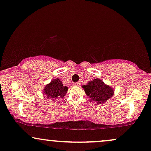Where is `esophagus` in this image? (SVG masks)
Instances as JSON below:
<instances>
[{"instance_id":"1","label":"esophagus","mask_w":151,"mask_h":151,"mask_svg":"<svg viewBox=\"0 0 151 151\" xmlns=\"http://www.w3.org/2000/svg\"><path fill=\"white\" fill-rule=\"evenodd\" d=\"M80 84H81V83H80V82H78L77 83H74L73 85L74 86H80Z\"/></svg>"}]
</instances>
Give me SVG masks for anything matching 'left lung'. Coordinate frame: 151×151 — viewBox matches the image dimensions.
I'll return each instance as SVG.
<instances>
[{
  "instance_id": "8db88e82",
  "label": "left lung",
  "mask_w": 151,
  "mask_h": 151,
  "mask_svg": "<svg viewBox=\"0 0 151 151\" xmlns=\"http://www.w3.org/2000/svg\"><path fill=\"white\" fill-rule=\"evenodd\" d=\"M82 87L90 99V102H94L96 105H101L106 103L114 95V89L108 85H106L103 80L99 78L88 82Z\"/></svg>"
}]
</instances>
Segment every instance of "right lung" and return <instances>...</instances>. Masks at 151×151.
Returning a JSON list of instances; mask_svg holds the SVG:
<instances>
[{"label":"right lung","instance_id":"obj_1","mask_svg":"<svg viewBox=\"0 0 151 151\" xmlns=\"http://www.w3.org/2000/svg\"><path fill=\"white\" fill-rule=\"evenodd\" d=\"M68 87L64 86L62 81L59 78L51 80L50 83L45 86L42 92L47 99L56 101L58 98H63L65 96Z\"/></svg>","mask_w":151,"mask_h":151}]
</instances>
